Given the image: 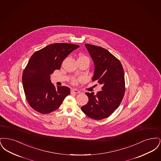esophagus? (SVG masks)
<instances>
[{"label": "esophagus", "instance_id": "esophagus-1", "mask_svg": "<svg viewBox=\"0 0 161 161\" xmlns=\"http://www.w3.org/2000/svg\"><path fill=\"white\" fill-rule=\"evenodd\" d=\"M71 92L72 93H79L80 91L78 90H77L76 89H73L71 90Z\"/></svg>", "mask_w": 161, "mask_h": 161}]
</instances>
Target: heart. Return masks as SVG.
<instances>
[{
	"label": "heart",
	"mask_w": 161,
	"mask_h": 161,
	"mask_svg": "<svg viewBox=\"0 0 161 161\" xmlns=\"http://www.w3.org/2000/svg\"><path fill=\"white\" fill-rule=\"evenodd\" d=\"M78 59H89V58H88L87 57H86V56L81 55V56H80V57L78 58ZM81 80H82V78H77V79H74V80H73V83H76L78 81H81Z\"/></svg>",
	"instance_id": "1"
}]
</instances>
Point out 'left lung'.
<instances>
[{
	"mask_svg": "<svg viewBox=\"0 0 161 161\" xmlns=\"http://www.w3.org/2000/svg\"><path fill=\"white\" fill-rule=\"evenodd\" d=\"M85 46L95 66L92 80L103 87L97 95L85 93L89 101L81 110L89 118L100 120L108 117L122 101L125 92L124 69L119 60L107 49L90 44Z\"/></svg>",
	"mask_w": 161,
	"mask_h": 161,
	"instance_id": "8db88e82",
	"label": "left lung"
}]
</instances>
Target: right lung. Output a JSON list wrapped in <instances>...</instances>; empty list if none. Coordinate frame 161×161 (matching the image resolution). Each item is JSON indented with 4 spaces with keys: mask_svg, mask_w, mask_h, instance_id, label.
<instances>
[{
    "mask_svg": "<svg viewBox=\"0 0 161 161\" xmlns=\"http://www.w3.org/2000/svg\"><path fill=\"white\" fill-rule=\"evenodd\" d=\"M79 46L70 43H54L36 51L31 56L22 75L26 100L34 110L49 114L61 106L70 90L66 86H55L51 75L60 69L63 61Z\"/></svg>",
    "mask_w": 161,
    "mask_h": 161,
    "instance_id": "add662e5",
    "label": "right lung"
}]
</instances>
